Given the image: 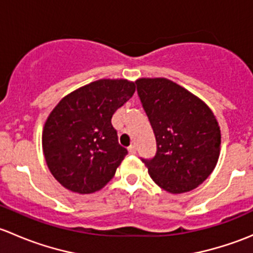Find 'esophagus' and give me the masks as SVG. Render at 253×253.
I'll list each match as a JSON object with an SVG mask.
<instances>
[{
	"mask_svg": "<svg viewBox=\"0 0 253 253\" xmlns=\"http://www.w3.org/2000/svg\"><path fill=\"white\" fill-rule=\"evenodd\" d=\"M128 152H129V154H136V153H137L136 145H129V147H128Z\"/></svg>",
	"mask_w": 253,
	"mask_h": 253,
	"instance_id": "34e87169",
	"label": "esophagus"
}]
</instances>
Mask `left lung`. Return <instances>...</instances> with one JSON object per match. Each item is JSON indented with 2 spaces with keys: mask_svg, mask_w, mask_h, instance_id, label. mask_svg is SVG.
<instances>
[{
  "mask_svg": "<svg viewBox=\"0 0 253 253\" xmlns=\"http://www.w3.org/2000/svg\"><path fill=\"white\" fill-rule=\"evenodd\" d=\"M137 93L154 132L157 153L143 159L163 190L183 193L203 182L220 153V128L211 109L167 78L137 79Z\"/></svg>",
  "mask_w": 253,
  "mask_h": 253,
  "instance_id": "1",
  "label": "left lung"
}]
</instances>
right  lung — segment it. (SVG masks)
Masks as SVG:
<instances>
[{
  "label": "right lung",
  "instance_id": "right-lung-1",
  "mask_svg": "<svg viewBox=\"0 0 253 253\" xmlns=\"http://www.w3.org/2000/svg\"><path fill=\"white\" fill-rule=\"evenodd\" d=\"M136 83L99 79L66 95L48 115L42 150L53 177L67 190L93 193L114 177L127 149L119 144L112 115L129 100Z\"/></svg>",
  "mask_w": 253,
  "mask_h": 253
}]
</instances>
